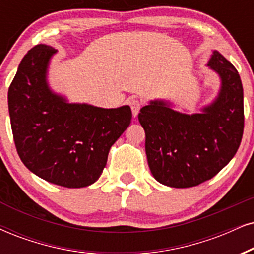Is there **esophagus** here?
<instances>
[{
    "mask_svg": "<svg viewBox=\"0 0 254 254\" xmlns=\"http://www.w3.org/2000/svg\"><path fill=\"white\" fill-rule=\"evenodd\" d=\"M129 104H130L131 110H132V116L137 117L138 112L140 110V107H142V102L137 98H131L129 101Z\"/></svg>",
    "mask_w": 254,
    "mask_h": 254,
    "instance_id": "obj_1",
    "label": "esophagus"
}]
</instances>
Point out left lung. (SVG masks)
Listing matches in <instances>:
<instances>
[{
    "instance_id": "obj_1",
    "label": "left lung",
    "mask_w": 254,
    "mask_h": 254,
    "mask_svg": "<svg viewBox=\"0 0 254 254\" xmlns=\"http://www.w3.org/2000/svg\"><path fill=\"white\" fill-rule=\"evenodd\" d=\"M207 65L219 75L217 98L200 114L186 115L169 102L140 109L151 173L160 184L192 188L213 178L239 149L244 132V92L237 69L218 51Z\"/></svg>"
}]
</instances>
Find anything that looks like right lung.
<instances>
[{
    "label": "right lung",
    "mask_w": 254,
    "mask_h": 254,
    "mask_svg": "<svg viewBox=\"0 0 254 254\" xmlns=\"http://www.w3.org/2000/svg\"><path fill=\"white\" fill-rule=\"evenodd\" d=\"M56 51L38 44L21 61L8 90L12 136L23 164L38 177L64 188H85L102 175L132 112L129 105L68 103L51 91L47 72Z\"/></svg>",
    "instance_id": "add662e5"
}]
</instances>
